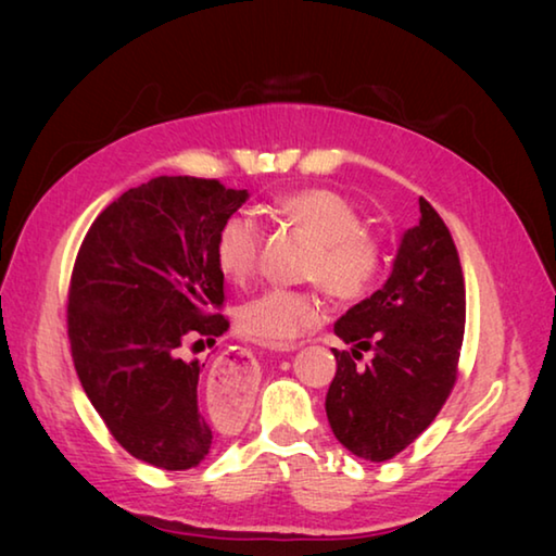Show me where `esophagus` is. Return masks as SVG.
I'll use <instances>...</instances> for the list:
<instances>
[{
    "instance_id": "esophagus-1",
    "label": "esophagus",
    "mask_w": 556,
    "mask_h": 556,
    "mask_svg": "<svg viewBox=\"0 0 556 556\" xmlns=\"http://www.w3.org/2000/svg\"><path fill=\"white\" fill-rule=\"evenodd\" d=\"M299 345H281L279 353H294ZM211 378L218 380L223 388H228L232 392H242L248 390L252 380H255V368H252V361L248 353L242 351H232L225 353L218 363L213 365Z\"/></svg>"
}]
</instances>
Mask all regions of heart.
<instances>
[{"instance_id": "obj_1", "label": "heart", "mask_w": 556, "mask_h": 556, "mask_svg": "<svg viewBox=\"0 0 556 556\" xmlns=\"http://www.w3.org/2000/svg\"><path fill=\"white\" fill-rule=\"evenodd\" d=\"M275 213L318 242L308 277L341 301H357L378 281L380 248L363 232L355 205L333 188H304L279 199ZM262 250V225L250 213H235L223 223L215 257L225 277L244 281L255 275ZM324 321V301L314 291L267 289L244 301L238 312L242 336L267 348L294 343Z\"/></svg>"}]
</instances>
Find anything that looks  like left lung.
Segmentation results:
<instances>
[{
  "label": "left lung",
  "instance_id": "obj_1",
  "mask_svg": "<svg viewBox=\"0 0 556 556\" xmlns=\"http://www.w3.org/2000/svg\"><path fill=\"white\" fill-rule=\"evenodd\" d=\"M404 230L382 289L338 318L351 351H333L326 417L336 439L368 460L407 448L444 407L456 382L466 324V287L456 244L431 205ZM363 352L370 364L357 366Z\"/></svg>",
  "mask_w": 556,
  "mask_h": 556
}]
</instances>
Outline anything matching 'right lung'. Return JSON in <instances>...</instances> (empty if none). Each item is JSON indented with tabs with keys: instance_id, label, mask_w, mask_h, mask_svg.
<instances>
[{
	"instance_id": "1",
	"label": "right lung",
	"mask_w": 556,
	"mask_h": 556,
	"mask_svg": "<svg viewBox=\"0 0 556 556\" xmlns=\"http://www.w3.org/2000/svg\"><path fill=\"white\" fill-rule=\"evenodd\" d=\"M250 199L211 178L156 176L90 225L73 267L68 338L75 372L112 437L164 470L199 466L215 427L201 409V361L188 343L228 331L215 242Z\"/></svg>"
}]
</instances>
